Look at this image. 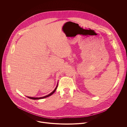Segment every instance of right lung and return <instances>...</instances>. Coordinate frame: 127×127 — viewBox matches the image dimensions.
Here are the masks:
<instances>
[{"mask_svg":"<svg viewBox=\"0 0 127 127\" xmlns=\"http://www.w3.org/2000/svg\"><path fill=\"white\" fill-rule=\"evenodd\" d=\"M57 87H58V84H57V85L56 87L55 88V89H54L51 93H50V94H49L48 95H46V96H43V97H29V96H27V97H28V98H29L32 99H42V98H46V97H49V96H51V95H52L55 92V91H56V89H57Z\"/></svg>","mask_w":127,"mask_h":127,"instance_id":"add662e5","label":"right lung"}]
</instances>
